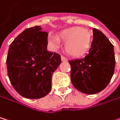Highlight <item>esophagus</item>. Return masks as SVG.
Here are the masks:
<instances>
[{
  "mask_svg": "<svg viewBox=\"0 0 120 120\" xmlns=\"http://www.w3.org/2000/svg\"><path fill=\"white\" fill-rule=\"evenodd\" d=\"M61 60L63 62H67L68 61V59L66 57H65L64 56H61Z\"/></svg>",
  "mask_w": 120,
  "mask_h": 120,
  "instance_id": "34e87169",
  "label": "esophagus"
}]
</instances>
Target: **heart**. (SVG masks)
I'll return each instance as SVG.
<instances>
[{
    "instance_id": "b5f03b06",
    "label": "heart",
    "mask_w": 120,
    "mask_h": 120,
    "mask_svg": "<svg viewBox=\"0 0 120 120\" xmlns=\"http://www.w3.org/2000/svg\"><path fill=\"white\" fill-rule=\"evenodd\" d=\"M57 40L64 42L65 52L71 56H79L84 54L89 48L91 41V34L85 27L70 26L61 30L57 34ZM50 42L55 44V40Z\"/></svg>"
}]
</instances>
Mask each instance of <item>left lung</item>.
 <instances>
[{"label": "left lung", "mask_w": 120, "mask_h": 120, "mask_svg": "<svg viewBox=\"0 0 120 120\" xmlns=\"http://www.w3.org/2000/svg\"><path fill=\"white\" fill-rule=\"evenodd\" d=\"M92 32V42L85 56L69 60L73 86L87 95L103 90L112 79L115 67L112 44L99 30L93 28Z\"/></svg>", "instance_id": "left-lung-1"}]
</instances>
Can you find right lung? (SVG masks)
<instances>
[{"label": "right lung", "mask_w": 120, "mask_h": 120, "mask_svg": "<svg viewBox=\"0 0 120 120\" xmlns=\"http://www.w3.org/2000/svg\"><path fill=\"white\" fill-rule=\"evenodd\" d=\"M47 32L41 26L27 28L9 46L6 60L8 75L15 91L25 98H43L52 89V75L61 57L48 51Z\"/></svg>", "instance_id": "right-lung-1"}]
</instances>
